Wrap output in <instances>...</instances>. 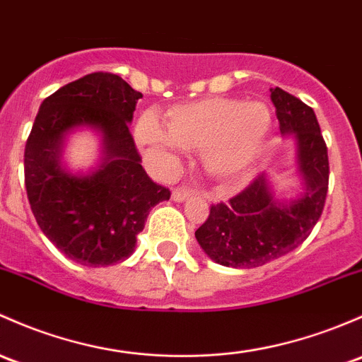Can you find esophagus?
Returning a JSON list of instances; mask_svg holds the SVG:
<instances>
[{"mask_svg":"<svg viewBox=\"0 0 362 362\" xmlns=\"http://www.w3.org/2000/svg\"><path fill=\"white\" fill-rule=\"evenodd\" d=\"M192 196H194V191L187 187L173 189V192H171V199H173L175 203H184L185 199H189V197H192Z\"/></svg>","mask_w":362,"mask_h":362,"instance_id":"obj_1","label":"esophagus"}]
</instances>
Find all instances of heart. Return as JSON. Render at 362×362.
Listing matches in <instances>:
<instances>
[{
	"instance_id": "heart-1",
	"label": "heart",
	"mask_w": 362,
	"mask_h": 362,
	"mask_svg": "<svg viewBox=\"0 0 362 362\" xmlns=\"http://www.w3.org/2000/svg\"><path fill=\"white\" fill-rule=\"evenodd\" d=\"M271 132L272 112L264 102L213 97L170 109L166 130L146 114L135 136L166 165L180 149L201 151V165L213 180L232 184L253 168Z\"/></svg>"
}]
</instances>
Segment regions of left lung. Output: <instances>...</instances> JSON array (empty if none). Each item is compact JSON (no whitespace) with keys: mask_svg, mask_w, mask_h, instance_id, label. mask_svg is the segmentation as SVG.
I'll return each instance as SVG.
<instances>
[{"mask_svg":"<svg viewBox=\"0 0 362 362\" xmlns=\"http://www.w3.org/2000/svg\"><path fill=\"white\" fill-rule=\"evenodd\" d=\"M271 100L281 133L293 135L296 142L303 194L279 199L262 173L229 203L211 204L196 239L213 262L226 267H260L298 248L325 208L329 161L317 117L309 105L281 88H271Z\"/></svg>","mask_w":362,"mask_h":362,"instance_id":"1","label":"left lung"}]
</instances>
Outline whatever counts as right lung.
<instances>
[{
    "label": "right lung",
    "mask_w": 362,
    "mask_h": 362,
    "mask_svg": "<svg viewBox=\"0 0 362 362\" xmlns=\"http://www.w3.org/2000/svg\"><path fill=\"white\" fill-rule=\"evenodd\" d=\"M142 98L117 74L93 72L45 98L25 144L24 177L30 210L43 234L86 267L127 260L149 211L170 191L140 165L130 133ZM78 127L101 133L103 161L86 174L62 166L65 136Z\"/></svg>",
    "instance_id": "right-lung-1"
}]
</instances>
